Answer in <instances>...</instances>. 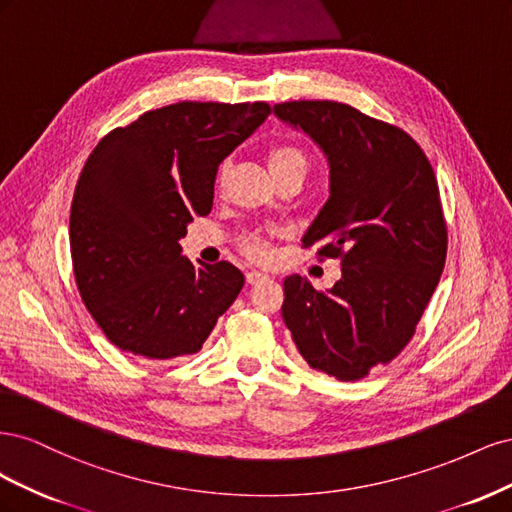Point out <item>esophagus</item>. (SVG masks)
<instances>
[{
  "instance_id": "obj_1",
  "label": "esophagus",
  "mask_w": 512,
  "mask_h": 512,
  "mask_svg": "<svg viewBox=\"0 0 512 512\" xmlns=\"http://www.w3.org/2000/svg\"><path fill=\"white\" fill-rule=\"evenodd\" d=\"M269 275H265V273H260V271H247L245 273V280H247V284H260V282H265Z\"/></svg>"
}]
</instances>
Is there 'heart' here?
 <instances>
[{"label": "heart", "mask_w": 512, "mask_h": 512, "mask_svg": "<svg viewBox=\"0 0 512 512\" xmlns=\"http://www.w3.org/2000/svg\"><path fill=\"white\" fill-rule=\"evenodd\" d=\"M269 168L273 177H280L286 173H307V156L305 151L297 145H275L269 151ZM241 252L252 260H265L271 254V247L262 232H247L239 239Z\"/></svg>", "instance_id": "obj_1"}]
</instances>
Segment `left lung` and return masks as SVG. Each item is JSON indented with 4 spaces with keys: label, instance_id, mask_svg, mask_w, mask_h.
<instances>
[{
    "label": "left lung",
    "instance_id": "obj_1",
    "mask_svg": "<svg viewBox=\"0 0 512 512\" xmlns=\"http://www.w3.org/2000/svg\"><path fill=\"white\" fill-rule=\"evenodd\" d=\"M273 111L327 153L331 196L303 247L342 260L331 290L288 275L282 318L309 367L361 380L408 346L440 282L448 232L438 179L408 132L350 104L292 100Z\"/></svg>",
    "mask_w": 512,
    "mask_h": 512
}]
</instances>
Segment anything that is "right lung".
Segmentation results:
<instances>
[{
	"label": "right lung",
	"instance_id": "add662e5",
	"mask_svg": "<svg viewBox=\"0 0 512 512\" xmlns=\"http://www.w3.org/2000/svg\"><path fill=\"white\" fill-rule=\"evenodd\" d=\"M271 113L267 102H177L108 132L81 170L70 252L81 299L117 348L141 359L196 354L245 277L226 260L181 256L207 215L226 156Z\"/></svg>",
	"mask_w": 512,
	"mask_h": 512
}]
</instances>
